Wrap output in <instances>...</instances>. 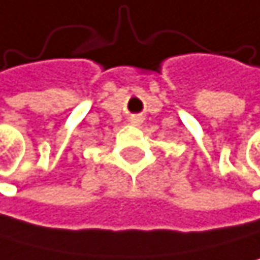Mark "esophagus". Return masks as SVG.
<instances>
[{
  "label": "esophagus",
  "mask_w": 260,
  "mask_h": 260,
  "mask_svg": "<svg viewBox=\"0 0 260 260\" xmlns=\"http://www.w3.org/2000/svg\"><path fill=\"white\" fill-rule=\"evenodd\" d=\"M131 123H133V124H141V123H142V116H139V115L133 116V118H131Z\"/></svg>",
  "instance_id": "obj_1"
}]
</instances>
